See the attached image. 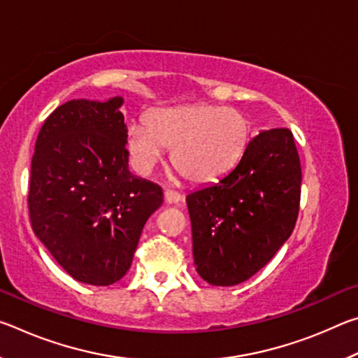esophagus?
I'll use <instances>...</instances> for the list:
<instances>
[{
	"label": "esophagus",
	"instance_id": "obj_1",
	"mask_svg": "<svg viewBox=\"0 0 358 358\" xmlns=\"http://www.w3.org/2000/svg\"><path fill=\"white\" fill-rule=\"evenodd\" d=\"M164 201H166L167 203H177V202L181 201V196H180L178 192L171 191V189H166V191H164Z\"/></svg>",
	"mask_w": 358,
	"mask_h": 358
}]
</instances>
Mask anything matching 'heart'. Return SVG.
I'll return each mask as SVG.
<instances>
[{"instance_id":"obj_1","label":"heart","mask_w":358,"mask_h":358,"mask_svg":"<svg viewBox=\"0 0 358 358\" xmlns=\"http://www.w3.org/2000/svg\"><path fill=\"white\" fill-rule=\"evenodd\" d=\"M248 115L230 107L187 104L156 108L147 123L126 131V148L137 172L148 173L172 150V166L196 185L226 177L243 159L252 141Z\"/></svg>"}]
</instances>
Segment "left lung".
I'll return each instance as SVG.
<instances>
[{"label":"left lung","instance_id":"left-lung-1","mask_svg":"<svg viewBox=\"0 0 358 358\" xmlns=\"http://www.w3.org/2000/svg\"><path fill=\"white\" fill-rule=\"evenodd\" d=\"M301 167L287 128L262 131L220 183L186 197L197 273L235 286L270 262L295 227Z\"/></svg>","mask_w":358,"mask_h":358}]
</instances>
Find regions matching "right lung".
I'll return each instance as SVG.
<instances>
[{"label":"right lung","mask_w":358,"mask_h":358,"mask_svg":"<svg viewBox=\"0 0 358 358\" xmlns=\"http://www.w3.org/2000/svg\"><path fill=\"white\" fill-rule=\"evenodd\" d=\"M123 98L72 99L42 124L31 159V227L74 280L110 286L132 264L161 186L128 169Z\"/></svg>","instance_id":"obj_1"}]
</instances>
